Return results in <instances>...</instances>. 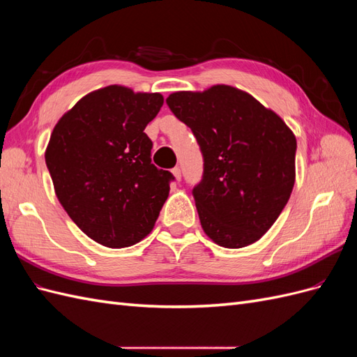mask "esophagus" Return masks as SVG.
Here are the masks:
<instances>
[{"label": "esophagus", "mask_w": 357, "mask_h": 357, "mask_svg": "<svg viewBox=\"0 0 357 357\" xmlns=\"http://www.w3.org/2000/svg\"><path fill=\"white\" fill-rule=\"evenodd\" d=\"M171 172H172V176H174V178H176L177 181H180V178H181V171H180V168H178V167L172 168Z\"/></svg>", "instance_id": "obj_1"}]
</instances>
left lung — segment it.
I'll return each instance as SVG.
<instances>
[{"instance_id":"1","label":"left lung","mask_w":357,"mask_h":357,"mask_svg":"<svg viewBox=\"0 0 357 357\" xmlns=\"http://www.w3.org/2000/svg\"><path fill=\"white\" fill-rule=\"evenodd\" d=\"M167 104L204 156V176L193 188L204 232L226 248L261 240L295 185V134L271 109L228 84L174 92Z\"/></svg>"}]
</instances>
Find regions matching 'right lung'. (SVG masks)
Listing matches in <instances>:
<instances>
[{
  "instance_id": "right-lung-1",
  "label": "right lung",
  "mask_w": 357,
  "mask_h": 357,
  "mask_svg": "<svg viewBox=\"0 0 357 357\" xmlns=\"http://www.w3.org/2000/svg\"><path fill=\"white\" fill-rule=\"evenodd\" d=\"M164 96L121 84L93 91L63 114L46 149V165L71 220L110 248L152 232L169 193V171L152 164L144 129Z\"/></svg>"
}]
</instances>
